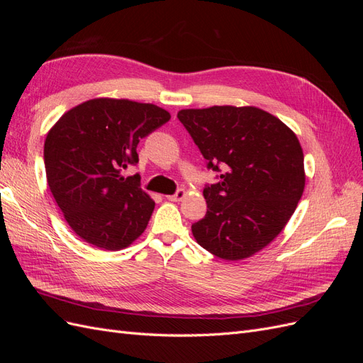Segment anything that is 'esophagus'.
Wrapping results in <instances>:
<instances>
[{
	"label": "esophagus",
	"instance_id": "1",
	"mask_svg": "<svg viewBox=\"0 0 363 363\" xmlns=\"http://www.w3.org/2000/svg\"><path fill=\"white\" fill-rule=\"evenodd\" d=\"M186 196V191L184 189H177V192H175L174 195H168L167 199L171 200V201H182Z\"/></svg>",
	"mask_w": 363,
	"mask_h": 363
}]
</instances>
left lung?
<instances>
[{"label": "left lung", "mask_w": 363, "mask_h": 363, "mask_svg": "<svg viewBox=\"0 0 363 363\" xmlns=\"http://www.w3.org/2000/svg\"><path fill=\"white\" fill-rule=\"evenodd\" d=\"M207 168V212L192 224L204 250L239 260L265 248L289 221L304 191V156L294 131L257 107L213 106L177 113Z\"/></svg>", "instance_id": "obj_1"}]
</instances>
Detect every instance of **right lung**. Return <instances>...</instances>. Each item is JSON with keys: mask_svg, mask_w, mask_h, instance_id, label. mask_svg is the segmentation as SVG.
Here are the masks:
<instances>
[{"mask_svg": "<svg viewBox=\"0 0 363 363\" xmlns=\"http://www.w3.org/2000/svg\"><path fill=\"white\" fill-rule=\"evenodd\" d=\"M171 115L155 104L95 98L65 113L43 147L47 180L65 219L87 244L118 251L138 239L155 211L140 177L138 144Z\"/></svg>", "mask_w": 363, "mask_h": 363, "instance_id": "obj_1", "label": "right lung"}]
</instances>
